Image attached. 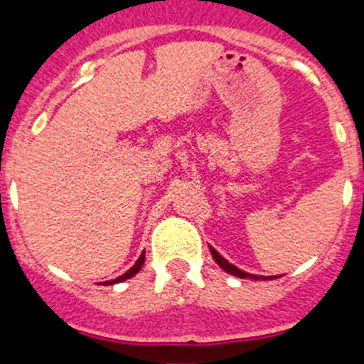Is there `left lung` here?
<instances>
[{"label":"left lung","instance_id":"left-lung-1","mask_svg":"<svg viewBox=\"0 0 364 364\" xmlns=\"http://www.w3.org/2000/svg\"><path fill=\"white\" fill-rule=\"evenodd\" d=\"M210 252H211V255H213L215 262H217V264L220 266V268L224 269V272L230 273V275H235V277L252 279V281H273V279L281 277V275H269V277H266V275H253V273L244 272V269L237 268V266H233V264H231V262H228V260L224 259V257H222L220 253H218L213 246H210Z\"/></svg>","mask_w":364,"mask_h":364}]
</instances>
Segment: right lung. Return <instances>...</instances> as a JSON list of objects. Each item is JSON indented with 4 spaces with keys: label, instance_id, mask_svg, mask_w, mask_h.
I'll use <instances>...</instances> for the list:
<instances>
[{
    "label": "right lung",
    "instance_id": "add662e5",
    "mask_svg": "<svg viewBox=\"0 0 364 364\" xmlns=\"http://www.w3.org/2000/svg\"><path fill=\"white\" fill-rule=\"evenodd\" d=\"M144 262H146V252H142V255L138 257V260H136V262H134L133 268L127 269V272H125L124 275H120V277L112 279V281H105L104 284H105V286H111V284H117V282H124V281H127V279L134 277V275H136V273L140 272V269H142Z\"/></svg>",
    "mask_w": 364,
    "mask_h": 364
}]
</instances>
